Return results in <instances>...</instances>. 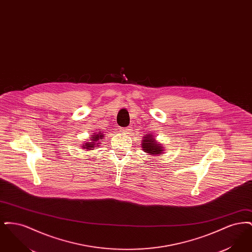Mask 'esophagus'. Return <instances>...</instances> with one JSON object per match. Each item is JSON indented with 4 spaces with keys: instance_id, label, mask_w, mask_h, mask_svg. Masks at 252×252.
I'll return each mask as SVG.
<instances>
[{
    "instance_id": "1",
    "label": "esophagus",
    "mask_w": 252,
    "mask_h": 252,
    "mask_svg": "<svg viewBox=\"0 0 252 252\" xmlns=\"http://www.w3.org/2000/svg\"><path fill=\"white\" fill-rule=\"evenodd\" d=\"M121 131L126 133V134H128L129 132L131 131V128L128 126V127H121Z\"/></svg>"
}]
</instances>
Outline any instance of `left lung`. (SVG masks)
Masks as SVG:
<instances>
[{"label":"left lung","instance_id":"8db88e82","mask_svg":"<svg viewBox=\"0 0 252 252\" xmlns=\"http://www.w3.org/2000/svg\"><path fill=\"white\" fill-rule=\"evenodd\" d=\"M142 143L143 150L148 155H159L163 152V148L160 146V144L157 143L156 140L151 134H148L144 137Z\"/></svg>","mask_w":252,"mask_h":252}]
</instances>
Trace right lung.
<instances>
[{
	"label": "right lung",
	"instance_id": "obj_1",
	"mask_svg": "<svg viewBox=\"0 0 252 252\" xmlns=\"http://www.w3.org/2000/svg\"><path fill=\"white\" fill-rule=\"evenodd\" d=\"M103 137H104V134L101 133V131L99 132V133H94V136H92V139H91L92 142L85 143V145H83V148L87 149V150L94 149L95 145H97V146L99 145L100 140H102Z\"/></svg>",
	"mask_w": 252,
	"mask_h": 252
}]
</instances>
